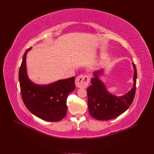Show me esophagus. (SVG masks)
<instances>
[{
  "instance_id": "esophagus-1",
  "label": "esophagus",
  "mask_w": 154,
  "mask_h": 154,
  "mask_svg": "<svg viewBox=\"0 0 154 154\" xmlns=\"http://www.w3.org/2000/svg\"><path fill=\"white\" fill-rule=\"evenodd\" d=\"M89 82V77L87 74H81L78 76L75 81L76 86L78 88H85Z\"/></svg>"
}]
</instances>
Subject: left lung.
Masks as SVG:
<instances>
[{"label": "left lung", "instance_id": "1", "mask_svg": "<svg viewBox=\"0 0 154 154\" xmlns=\"http://www.w3.org/2000/svg\"><path fill=\"white\" fill-rule=\"evenodd\" d=\"M134 84L132 89L122 96L110 94L104 83L98 78L103 72L101 69L93 72L94 78L91 79L92 85L87 88L88 108L92 118L97 120H109L123 114L131 105L136 88L137 70L133 63Z\"/></svg>", "mask_w": 154, "mask_h": 154}]
</instances>
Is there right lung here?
Instances as JSON below:
<instances>
[{
    "instance_id": "1",
    "label": "right lung",
    "mask_w": 154,
    "mask_h": 154,
    "mask_svg": "<svg viewBox=\"0 0 154 154\" xmlns=\"http://www.w3.org/2000/svg\"><path fill=\"white\" fill-rule=\"evenodd\" d=\"M30 49L26 51L19 69L22 100L27 109L36 117L48 122H59L66 116L67 98L75 88V78L73 76L44 85L32 82L26 69V55Z\"/></svg>"
}]
</instances>
